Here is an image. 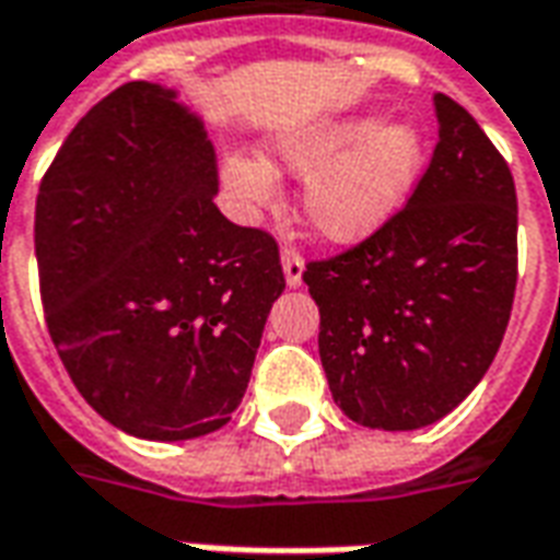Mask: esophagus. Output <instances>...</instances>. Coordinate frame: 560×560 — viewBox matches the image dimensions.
Returning a JSON list of instances; mask_svg holds the SVG:
<instances>
[{"label": "esophagus", "instance_id": "34e87169", "mask_svg": "<svg viewBox=\"0 0 560 560\" xmlns=\"http://www.w3.org/2000/svg\"><path fill=\"white\" fill-rule=\"evenodd\" d=\"M281 269H284V281H288V288H300L303 284V257L296 255L293 248H284L281 252Z\"/></svg>", "mask_w": 560, "mask_h": 560}]
</instances>
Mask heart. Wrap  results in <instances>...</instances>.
I'll return each mask as SVG.
<instances>
[{
  "instance_id": "b5f03b06",
  "label": "heart",
  "mask_w": 560,
  "mask_h": 560,
  "mask_svg": "<svg viewBox=\"0 0 560 560\" xmlns=\"http://www.w3.org/2000/svg\"><path fill=\"white\" fill-rule=\"evenodd\" d=\"M425 164V138L411 119L336 116L269 143V159L228 155L221 179L248 212L276 197V173L305 176L303 215L320 240L357 245L375 236L411 197Z\"/></svg>"
}]
</instances>
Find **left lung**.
Instances as JSON below:
<instances>
[{"mask_svg": "<svg viewBox=\"0 0 560 560\" xmlns=\"http://www.w3.org/2000/svg\"><path fill=\"white\" fill-rule=\"evenodd\" d=\"M432 102L438 147L408 207L303 272L332 401L384 432L432 425L468 399L516 293L513 173L465 107Z\"/></svg>", "mask_w": 560, "mask_h": 560, "instance_id": "1", "label": "left lung"}]
</instances>
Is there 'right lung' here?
Here are the masks:
<instances>
[{
	"instance_id": "obj_1",
	"label": "right lung",
	"mask_w": 560,
	"mask_h": 560,
	"mask_svg": "<svg viewBox=\"0 0 560 560\" xmlns=\"http://www.w3.org/2000/svg\"><path fill=\"white\" fill-rule=\"evenodd\" d=\"M215 195L203 119L149 80L80 119L38 191L50 339L80 396L143 441L231 422L284 291L276 240L224 219Z\"/></svg>"
}]
</instances>
